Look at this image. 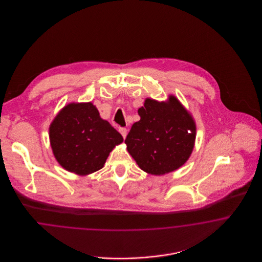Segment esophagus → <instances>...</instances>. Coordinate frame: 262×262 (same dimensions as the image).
Instances as JSON below:
<instances>
[{
    "label": "esophagus",
    "mask_w": 262,
    "mask_h": 262,
    "mask_svg": "<svg viewBox=\"0 0 262 262\" xmlns=\"http://www.w3.org/2000/svg\"><path fill=\"white\" fill-rule=\"evenodd\" d=\"M119 132H120V134L123 136V137L125 138L126 134H127V129H126L125 127H120V128H119Z\"/></svg>",
    "instance_id": "1"
}]
</instances>
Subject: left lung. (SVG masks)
Returning <instances> with one entry per match:
<instances>
[{
  "instance_id": "left-lung-1",
  "label": "left lung",
  "mask_w": 262,
  "mask_h": 262,
  "mask_svg": "<svg viewBox=\"0 0 262 262\" xmlns=\"http://www.w3.org/2000/svg\"><path fill=\"white\" fill-rule=\"evenodd\" d=\"M125 142L141 170L152 174L173 172L189 158L195 140V124L174 96L168 102L145 100L138 109Z\"/></svg>"
}]
</instances>
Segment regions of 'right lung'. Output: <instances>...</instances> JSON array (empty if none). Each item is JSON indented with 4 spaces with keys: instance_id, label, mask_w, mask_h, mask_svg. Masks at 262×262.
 <instances>
[{
    "instance_id": "obj_1",
    "label": "right lung",
    "mask_w": 262,
    "mask_h": 262,
    "mask_svg": "<svg viewBox=\"0 0 262 262\" xmlns=\"http://www.w3.org/2000/svg\"><path fill=\"white\" fill-rule=\"evenodd\" d=\"M53 153L66 170L88 174L103 168L109 153L124 138L100 118L92 103H72L57 115L50 125Z\"/></svg>"
}]
</instances>
